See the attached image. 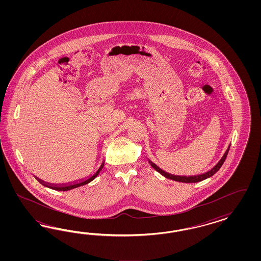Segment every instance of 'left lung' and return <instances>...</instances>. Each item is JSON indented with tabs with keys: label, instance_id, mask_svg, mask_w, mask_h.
<instances>
[{
	"label": "left lung",
	"instance_id": "8db88e82",
	"mask_svg": "<svg viewBox=\"0 0 261 261\" xmlns=\"http://www.w3.org/2000/svg\"><path fill=\"white\" fill-rule=\"evenodd\" d=\"M229 150V146L228 147V149L226 150V152H225V154H224V156L222 157L221 160L217 163V165L214 166V168H212L210 171H207V172H205V173L195 175V176H177V175H172V174L167 173L166 171L162 170L160 167H158L154 163H152L150 161H149V164H150L151 166H152L155 170H157L159 173L162 174L163 176H165L167 179H170V180H173V181L182 182H201V181H203V180H205V179H207V178L212 177L213 175H214V174L216 173V172L220 169V167H221L222 165H223L224 162H225V160L227 158V155H228Z\"/></svg>",
	"mask_w": 261,
	"mask_h": 261
}]
</instances>
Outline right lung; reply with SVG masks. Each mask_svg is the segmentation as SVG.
Segmentation results:
<instances>
[{
    "instance_id": "right-lung-1",
    "label": "right lung",
    "mask_w": 261,
    "mask_h": 261,
    "mask_svg": "<svg viewBox=\"0 0 261 261\" xmlns=\"http://www.w3.org/2000/svg\"><path fill=\"white\" fill-rule=\"evenodd\" d=\"M103 166H104V163L101 164V166H99V168L97 169V171L95 172L94 175H92L90 178H88L84 181H80V182H74V184H69V185H50V184H47V182L39 180L38 178H36L38 181H39L43 186L47 187L48 189H51V190H59V191H67V190H72V189H75V188H79L81 186H84V185H87L90 182H92L95 177L98 175V173L100 172V170L102 169Z\"/></svg>"
}]
</instances>
